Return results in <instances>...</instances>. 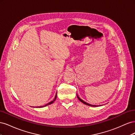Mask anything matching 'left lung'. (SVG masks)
<instances>
[{"label": "left lung", "mask_w": 135, "mask_h": 135, "mask_svg": "<svg viewBox=\"0 0 135 135\" xmlns=\"http://www.w3.org/2000/svg\"><path fill=\"white\" fill-rule=\"evenodd\" d=\"M76 96H77V97H78V100L80 101H81V103H83L84 104H85V105H88V106H90V107H99V106H100V105H91V104H88V103H87L86 102H85L84 101H83V100H81L80 98L78 96V94H76Z\"/></svg>", "instance_id": "1"}]
</instances>
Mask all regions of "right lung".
Instances as JSON below:
<instances>
[{
	"mask_svg": "<svg viewBox=\"0 0 135 135\" xmlns=\"http://www.w3.org/2000/svg\"><path fill=\"white\" fill-rule=\"evenodd\" d=\"M56 98H57V92H56V96H55V99H54V100L51 101L50 103H49L47 104L46 105H43V106H40V107H36V108H43V107H46V106H48V105H51V104H52V103H54V101H55V100H56Z\"/></svg>",
	"mask_w": 135,
	"mask_h": 135,
	"instance_id": "obj_1",
	"label": "right lung"
}]
</instances>
